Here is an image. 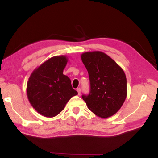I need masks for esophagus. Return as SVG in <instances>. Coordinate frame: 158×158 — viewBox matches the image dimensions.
Masks as SVG:
<instances>
[{
  "label": "esophagus",
  "instance_id": "esophagus-1",
  "mask_svg": "<svg viewBox=\"0 0 158 158\" xmlns=\"http://www.w3.org/2000/svg\"><path fill=\"white\" fill-rule=\"evenodd\" d=\"M77 94H78V95H80L81 94V88H77Z\"/></svg>",
  "mask_w": 158,
  "mask_h": 158
}]
</instances>
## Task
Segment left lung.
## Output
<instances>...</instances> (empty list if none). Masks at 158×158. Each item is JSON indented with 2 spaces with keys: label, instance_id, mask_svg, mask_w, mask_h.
I'll return each mask as SVG.
<instances>
[{
  "label": "left lung",
  "instance_id": "8db88e82",
  "mask_svg": "<svg viewBox=\"0 0 158 158\" xmlns=\"http://www.w3.org/2000/svg\"><path fill=\"white\" fill-rule=\"evenodd\" d=\"M90 80V92L82 98L88 109L99 117L115 114L127 98V78L122 68L102 52L81 55Z\"/></svg>",
  "mask_w": 158,
  "mask_h": 158
}]
</instances>
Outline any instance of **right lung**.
Listing matches in <instances>:
<instances>
[{"label": "right lung", "mask_w": 158, "mask_h": 158, "mask_svg": "<svg viewBox=\"0 0 158 158\" xmlns=\"http://www.w3.org/2000/svg\"><path fill=\"white\" fill-rule=\"evenodd\" d=\"M68 58L55 56L33 71L27 83V92L30 103L39 114L54 117L64 109L66 103L77 92L70 79L63 75Z\"/></svg>", "instance_id": "1"}]
</instances>
